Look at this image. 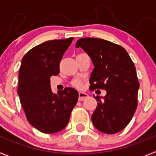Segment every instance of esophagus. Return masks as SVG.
I'll return each mask as SVG.
<instances>
[{
	"instance_id": "1",
	"label": "esophagus",
	"mask_w": 156,
	"mask_h": 156,
	"mask_svg": "<svg viewBox=\"0 0 156 156\" xmlns=\"http://www.w3.org/2000/svg\"><path fill=\"white\" fill-rule=\"evenodd\" d=\"M88 97V94L85 92H80L79 93V101H83Z\"/></svg>"
}]
</instances>
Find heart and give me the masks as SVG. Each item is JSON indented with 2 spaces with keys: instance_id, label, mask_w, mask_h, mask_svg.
<instances>
[{
  "instance_id": "obj_1",
  "label": "heart",
  "mask_w": 156,
  "mask_h": 156,
  "mask_svg": "<svg viewBox=\"0 0 156 156\" xmlns=\"http://www.w3.org/2000/svg\"><path fill=\"white\" fill-rule=\"evenodd\" d=\"M74 85H75L76 87H80L82 86V83H81L80 80H76L75 82H74Z\"/></svg>"
}]
</instances>
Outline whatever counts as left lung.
Here are the masks:
<instances>
[{
    "instance_id": "obj_1",
    "label": "left lung",
    "mask_w": 156,
    "mask_h": 156,
    "mask_svg": "<svg viewBox=\"0 0 156 156\" xmlns=\"http://www.w3.org/2000/svg\"><path fill=\"white\" fill-rule=\"evenodd\" d=\"M91 58L90 89H105V97L94 96L97 108L91 115L99 131L112 134L128 125L137 106L139 83L136 69L122 47L99 38H81L76 44Z\"/></svg>"
}]
</instances>
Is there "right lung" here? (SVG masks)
<instances>
[{"label":"right lung","mask_w":156,"mask_h":156,"mask_svg":"<svg viewBox=\"0 0 156 156\" xmlns=\"http://www.w3.org/2000/svg\"><path fill=\"white\" fill-rule=\"evenodd\" d=\"M73 37L48 41L29 51L19 69L18 94L32 126L44 133L64 129L79 97L74 88L58 94L51 89L50 78L59 73V63Z\"/></svg>","instance_id":"right-lung-1"}]
</instances>
